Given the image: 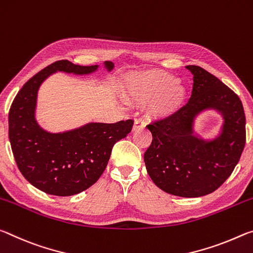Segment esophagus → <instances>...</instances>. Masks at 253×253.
<instances>
[{
  "label": "esophagus",
  "mask_w": 253,
  "mask_h": 253,
  "mask_svg": "<svg viewBox=\"0 0 253 253\" xmlns=\"http://www.w3.org/2000/svg\"><path fill=\"white\" fill-rule=\"evenodd\" d=\"M144 126H146V122H144L142 119H135V120H134L133 131L144 129Z\"/></svg>",
  "instance_id": "34e87169"
}]
</instances>
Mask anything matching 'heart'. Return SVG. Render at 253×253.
Segmentation results:
<instances>
[{
  "label": "heart",
  "mask_w": 253,
  "mask_h": 253,
  "mask_svg": "<svg viewBox=\"0 0 253 253\" xmlns=\"http://www.w3.org/2000/svg\"><path fill=\"white\" fill-rule=\"evenodd\" d=\"M126 89L127 96L136 101H151V112L160 118L177 113L188 96V88L183 82L161 70L130 74L126 78Z\"/></svg>",
  "instance_id": "1"
}]
</instances>
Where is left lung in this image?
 <instances>
[{
  "mask_svg": "<svg viewBox=\"0 0 253 253\" xmlns=\"http://www.w3.org/2000/svg\"><path fill=\"white\" fill-rule=\"evenodd\" d=\"M193 74L187 104L170 117L148 124L152 142L143 159L152 181L164 192L180 197H201L216 190L230 177L246 144V115L233 90L200 66ZM214 109L223 118L220 133L201 138L193 122L202 111Z\"/></svg>",
  "mask_w": 253,
  "mask_h": 253,
  "instance_id": "left-lung-1",
  "label": "left lung"
}]
</instances>
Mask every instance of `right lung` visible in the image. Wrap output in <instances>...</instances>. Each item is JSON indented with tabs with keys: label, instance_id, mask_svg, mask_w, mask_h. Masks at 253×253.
I'll return each mask as SVG.
<instances>
[{
	"label": "right lung",
	"instance_id": "1",
	"mask_svg": "<svg viewBox=\"0 0 253 253\" xmlns=\"http://www.w3.org/2000/svg\"><path fill=\"white\" fill-rule=\"evenodd\" d=\"M104 67L111 72L114 64L104 61ZM97 68L98 65L55 61L26 83L11 105L9 139L19 170L31 185L50 195L72 196L96 183L109 163L112 148L126 138L133 126V120L117 123L90 122L76 129L52 133L37 122L38 90L51 74L88 75Z\"/></svg>",
	"mask_w": 253,
	"mask_h": 253
}]
</instances>
